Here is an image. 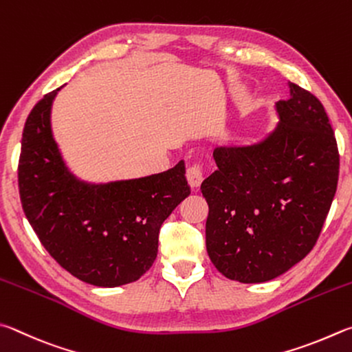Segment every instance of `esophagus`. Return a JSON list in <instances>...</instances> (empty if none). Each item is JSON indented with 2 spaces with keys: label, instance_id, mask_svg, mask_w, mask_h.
<instances>
[{
  "label": "esophagus",
  "instance_id": "1",
  "mask_svg": "<svg viewBox=\"0 0 352 352\" xmlns=\"http://www.w3.org/2000/svg\"><path fill=\"white\" fill-rule=\"evenodd\" d=\"M186 176H187L188 186L192 188H198L202 184V181H204V173H202V166L198 165V164L188 166L187 171H186Z\"/></svg>",
  "mask_w": 352,
  "mask_h": 352
}]
</instances>
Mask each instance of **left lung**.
Segmentation results:
<instances>
[{"label": "left lung", "mask_w": 352, "mask_h": 352, "mask_svg": "<svg viewBox=\"0 0 352 352\" xmlns=\"http://www.w3.org/2000/svg\"><path fill=\"white\" fill-rule=\"evenodd\" d=\"M276 113L278 126L260 144L217 148L218 170L201 186L208 256L239 283L269 281L303 260L337 190L340 154L322 102L291 83Z\"/></svg>", "instance_id": "1"}]
</instances>
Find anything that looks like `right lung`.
I'll return each mask as SVG.
<instances>
[{
	"label": "right lung",
	"instance_id": "add662e5",
	"mask_svg": "<svg viewBox=\"0 0 352 352\" xmlns=\"http://www.w3.org/2000/svg\"><path fill=\"white\" fill-rule=\"evenodd\" d=\"M57 91L24 123L18 160L24 214L49 255L76 278L100 287L133 283L156 260L160 226L190 195L186 165L104 186L77 181L52 138Z\"/></svg>",
	"mask_w": 352,
	"mask_h": 352
}]
</instances>
